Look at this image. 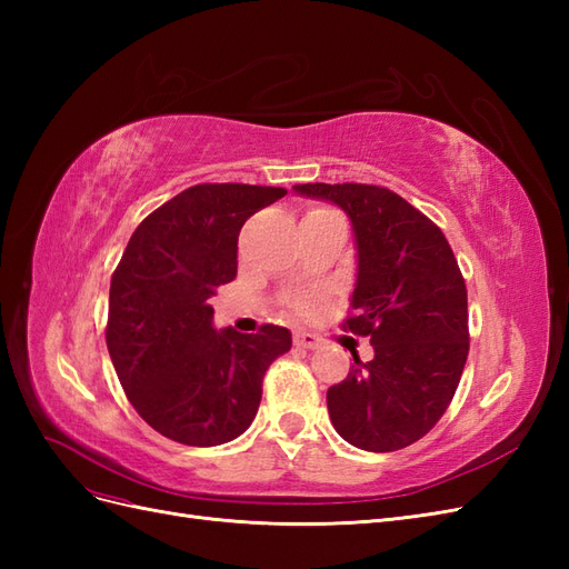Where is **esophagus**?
<instances>
[{
    "label": "esophagus",
    "mask_w": 569,
    "mask_h": 569,
    "mask_svg": "<svg viewBox=\"0 0 569 569\" xmlns=\"http://www.w3.org/2000/svg\"><path fill=\"white\" fill-rule=\"evenodd\" d=\"M295 343H297V347H301V349H318L322 341L316 335H311V332H297L295 335Z\"/></svg>",
    "instance_id": "1"
}]
</instances>
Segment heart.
<instances>
[{"instance_id": "b5f03b06", "label": "heart", "mask_w": 569, "mask_h": 569, "mask_svg": "<svg viewBox=\"0 0 569 569\" xmlns=\"http://www.w3.org/2000/svg\"><path fill=\"white\" fill-rule=\"evenodd\" d=\"M320 213H332V209H325V206H313V209L308 211L306 216H320ZM318 306H320V297L318 295H301V297H297L295 301H291V308H295V311L301 313V316L316 313Z\"/></svg>"}]
</instances>
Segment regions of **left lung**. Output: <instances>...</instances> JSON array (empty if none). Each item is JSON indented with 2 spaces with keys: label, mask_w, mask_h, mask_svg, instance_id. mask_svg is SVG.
<instances>
[{
  "label": "left lung",
  "mask_w": 569,
  "mask_h": 569,
  "mask_svg": "<svg viewBox=\"0 0 569 569\" xmlns=\"http://www.w3.org/2000/svg\"><path fill=\"white\" fill-rule=\"evenodd\" d=\"M349 213L358 280L341 330L370 337L375 358L327 389L341 439L389 453L422 439L451 406L470 351L468 289L437 222L380 184L295 187Z\"/></svg>",
  "instance_id": "left-lung-1"
}]
</instances>
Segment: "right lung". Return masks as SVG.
Returning a JSON list of instances; mask_svg holds the SVG:
<instances>
[{
    "label": "right lung",
    "instance_id": "add662e5",
    "mask_svg": "<svg viewBox=\"0 0 569 569\" xmlns=\"http://www.w3.org/2000/svg\"><path fill=\"white\" fill-rule=\"evenodd\" d=\"M284 194V187L194 184L132 232L111 278L107 347L128 401L159 435L218 446L253 422L266 370L291 349V335L280 325L216 332L206 299L237 278L244 222Z\"/></svg>",
    "mask_w": 569,
    "mask_h": 569
}]
</instances>
